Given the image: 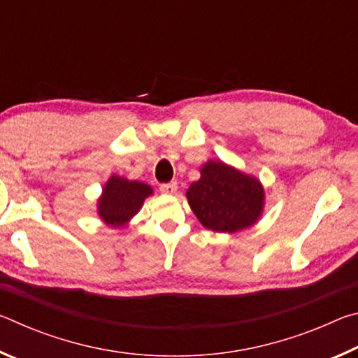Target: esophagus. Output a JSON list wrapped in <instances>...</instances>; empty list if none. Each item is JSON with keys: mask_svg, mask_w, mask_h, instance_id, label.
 <instances>
[{"mask_svg": "<svg viewBox=\"0 0 358 358\" xmlns=\"http://www.w3.org/2000/svg\"><path fill=\"white\" fill-rule=\"evenodd\" d=\"M177 189H178L177 181H171V183L161 185V192L162 194H169V196H172V194L177 192Z\"/></svg>", "mask_w": 358, "mask_h": 358, "instance_id": "obj_1", "label": "esophagus"}]
</instances>
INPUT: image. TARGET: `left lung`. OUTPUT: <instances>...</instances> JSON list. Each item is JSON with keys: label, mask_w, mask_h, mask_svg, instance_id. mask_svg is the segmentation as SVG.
I'll list each match as a JSON object with an SVG mask.
<instances>
[{"label": "left lung", "mask_w": 358, "mask_h": 358, "mask_svg": "<svg viewBox=\"0 0 358 358\" xmlns=\"http://www.w3.org/2000/svg\"><path fill=\"white\" fill-rule=\"evenodd\" d=\"M186 199L203 227L235 234L254 226L262 217L265 189L254 175L221 159H210L202 164L201 178L191 183Z\"/></svg>", "instance_id": "left-lung-1"}]
</instances>
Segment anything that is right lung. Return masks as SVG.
<instances>
[{"label":"right lung","mask_w":358,"mask_h":358,"mask_svg":"<svg viewBox=\"0 0 358 358\" xmlns=\"http://www.w3.org/2000/svg\"><path fill=\"white\" fill-rule=\"evenodd\" d=\"M153 196V187L143 181L112 175L102 187L96 203L99 220L108 227L124 229L141 211L145 199Z\"/></svg>","instance_id":"1"}]
</instances>
